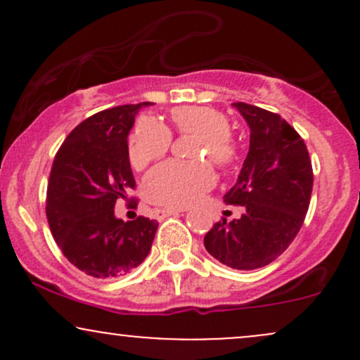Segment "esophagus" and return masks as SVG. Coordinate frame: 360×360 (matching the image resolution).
Listing matches in <instances>:
<instances>
[{
	"label": "esophagus",
	"instance_id": "34e87169",
	"mask_svg": "<svg viewBox=\"0 0 360 360\" xmlns=\"http://www.w3.org/2000/svg\"><path fill=\"white\" fill-rule=\"evenodd\" d=\"M184 210H176V208H162V210H157V217L160 218H166V217H171V214H179L183 213Z\"/></svg>",
	"mask_w": 360,
	"mask_h": 360
}]
</instances>
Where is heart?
<instances>
[{
  "label": "heart",
  "instance_id": "1",
  "mask_svg": "<svg viewBox=\"0 0 360 360\" xmlns=\"http://www.w3.org/2000/svg\"><path fill=\"white\" fill-rule=\"evenodd\" d=\"M171 122L179 135H194L191 157L208 159L221 171L240 166V142L230 134L232 122L220 110L210 106H179L171 111ZM171 131L150 117H140L128 137V159L137 171L157 162L171 148ZM214 171L206 160L167 162L147 176L143 193L150 203L164 208H186L213 188Z\"/></svg>",
  "mask_w": 360,
  "mask_h": 360
}]
</instances>
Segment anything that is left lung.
<instances>
[{
  "label": "left lung",
  "mask_w": 360,
  "mask_h": 360,
  "mask_svg": "<svg viewBox=\"0 0 360 360\" xmlns=\"http://www.w3.org/2000/svg\"><path fill=\"white\" fill-rule=\"evenodd\" d=\"M233 106L249 123L250 147L223 200L243 213L214 223L205 247L225 266L250 271L278 259L298 235L311 200L313 167L304 140L281 115L242 101Z\"/></svg>",
  "instance_id": "8db88e82"
}]
</instances>
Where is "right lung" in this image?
I'll list each match as a JSON object with an SVG mask.
<instances>
[{
	"label": "right lung",
	"mask_w": 360,
	"mask_h": 360,
	"mask_svg": "<svg viewBox=\"0 0 360 360\" xmlns=\"http://www.w3.org/2000/svg\"><path fill=\"white\" fill-rule=\"evenodd\" d=\"M147 103L103 110L81 122L53 157L45 213L53 240L72 266L98 279L120 278L150 252L159 223L115 217L120 200L134 201L128 131Z\"/></svg>",
	"instance_id": "obj_1"
}]
</instances>
